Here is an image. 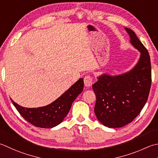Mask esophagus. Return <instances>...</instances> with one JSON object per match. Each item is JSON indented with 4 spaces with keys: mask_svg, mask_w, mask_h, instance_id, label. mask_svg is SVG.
<instances>
[{
    "mask_svg": "<svg viewBox=\"0 0 158 158\" xmlns=\"http://www.w3.org/2000/svg\"><path fill=\"white\" fill-rule=\"evenodd\" d=\"M93 83V79L89 75H87L84 77V84L86 87H90Z\"/></svg>",
    "mask_w": 158,
    "mask_h": 158,
    "instance_id": "esophagus-1",
    "label": "esophagus"
}]
</instances>
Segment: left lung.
Returning <instances> with one entry per match:
<instances>
[{
    "mask_svg": "<svg viewBox=\"0 0 158 158\" xmlns=\"http://www.w3.org/2000/svg\"><path fill=\"white\" fill-rule=\"evenodd\" d=\"M131 44L140 52L137 64L117 76L103 74L92 85L97 97L94 112L109 128L122 127L134 120L147 103L151 85V66L147 49L131 29L125 28Z\"/></svg>",
    "mask_w": 158,
    "mask_h": 158,
    "instance_id": "1",
    "label": "left lung"
}]
</instances>
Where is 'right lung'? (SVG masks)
Here are the masks:
<instances>
[{
  "label": "right lung",
  "instance_id": "right-lung-1",
  "mask_svg": "<svg viewBox=\"0 0 158 158\" xmlns=\"http://www.w3.org/2000/svg\"><path fill=\"white\" fill-rule=\"evenodd\" d=\"M83 85V78L79 79L57 99L41 107H24L11 100L20 115L31 124L37 127L52 128L63 121L69 112L73 101L82 92Z\"/></svg>",
  "mask_w": 158,
  "mask_h": 158
}]
</instances>
